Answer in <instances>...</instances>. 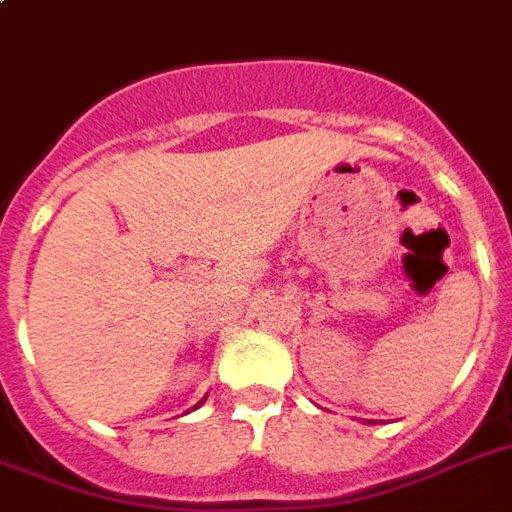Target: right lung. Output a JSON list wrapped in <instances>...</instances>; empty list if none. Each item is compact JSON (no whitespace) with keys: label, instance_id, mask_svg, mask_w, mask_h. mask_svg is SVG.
<instances>
[{"label":"right lung","instance_id":"obj_1","mask_svg":"<svg viewBox=\"0 0 512 512\" xmlns=\"http://www.w3.org/2000/svg\"><path fill=\"white\" fill-rule=\"evenodd\" d=\"M202 402H205V399H202ZM202 402H199V405H202Z\"/></svg>","mask_w":512,"mask_h":512}]
</instances>
